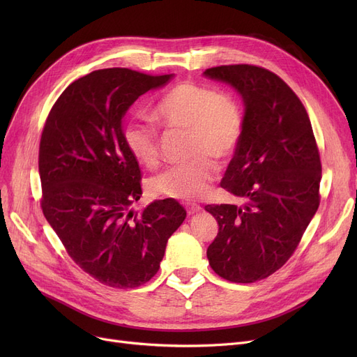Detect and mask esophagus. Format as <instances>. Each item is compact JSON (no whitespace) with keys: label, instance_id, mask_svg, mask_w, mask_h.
<instances>
[{"label":"esophagus","instance_id":"34e87169","mask_svg":"<svg viewBox=\"0 0 357 357\" xmlns=\"http://www.w3.org/2000/svg\"><path fill=\"white\" fill-rule=\"evenodd\" d=\"M185 208H186V213H188L190 215L195 214V213H199L201 211V207L198 204H194V202H188L185 204Z\"/></svg>","mask_w":357,"mask_h":357}]
</instances>
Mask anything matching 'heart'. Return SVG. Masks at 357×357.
I'll return each instance as SVG.
<instances>
[{
    "mask_svg": "<svg viewBox=\"0 0 357 357\" xmlns=\"http://www.w3.org/2000/svg\"><path fill=\"white\" fill-rule=\"evenodd\" d=\"M153 119L165 130L188 133L186 156L191 159L150 179V190L181 201L204 197L218 175L214 159L229 162L245 135V114L240 104L230 93L185 81L163 93L153 108ZM123 137L137 163L149 169L159 165L160 137L153 126L130 120Z\"/></svg>",
    "mask_w": 357,
    "mask_h": 357,
    "instance_id": "b5f03b06",
    "label": "heart"
}]
</instances>
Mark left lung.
Masks as SVG:
<instances>
[{
  "label": "left lung",
  "mask_w": 357,
  "mask_h": 357,
  "mask_svg": "<svg viewBox=\"0 0 357 357\" xmlns=\"http://www.w3.org/2000/svg\"><path fill=\"white\" fill-rule=\"evenodd\" d=\"M204 73L246 105L245 135L220 183L245 205H205L218 222L207 257L218 276L252 284L287 264L318 210L320 152L304 104L276 73L248 63Z\"/></svg>",
  "instance_id": "obj_1"
}]
</instances>
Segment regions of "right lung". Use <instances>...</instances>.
<instances>
[{
	"instance_id": "1",
	"label": "right lung",
	"mask_w": 357,
	"mask_h": 357,
	"mask_svg": "<svg viewBox=\"0 0 357 357\" xmlns=\"http://www.w3.org/2000/svg\"><path fill=\"white\" fill-rule=\"evenodd\" d=\"M172 75L127 68L93 70L72 82L53 104L39 147L40 205L70 259L111 288L152 279L167 238L186 217L174 198L130 211L140 199L142 171L126 147L128 107Z\"/></svg>"
}]
</instances>
